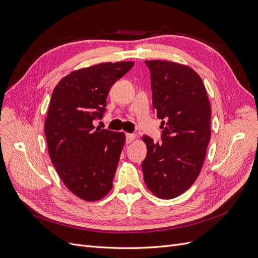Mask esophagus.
<instances>
[{
  "instance_id": "obj_1",
  "label": "esophagus",
  "mask_w": 258,
  "mask_h": 258,
  "mask_svg": "<svg viewBox=\"0 0 258 258\" xmlns=\"http://www.w3.org/2000/svg\"><path fill=\"white\" fill-rule=\"evenodd\" d=\"M136 139V136L134 134H126V142L131 143Z\"/></svg>"
}]
</instances>
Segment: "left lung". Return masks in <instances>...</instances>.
Wrapping results in <instances>:
<instances>
[{
  "instance_id": "obj_1",
  "label": "left lung",
  "mask_w": 258,
  "mask_h": 258,
  "mask_svg": "<svg viewBox=\"0 0 258 258\" xmlns=\"http://www.w3.org/2000/svg\"><path fill=\"white\" fill-rule=\"evenodd\" d=\"M151 71L153 107L161 121V141L142 139L144 182L161 199H173L196 181L211 138V106L201 77L171 61H145Z\"/></svg>"
}]
</instances>
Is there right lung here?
I'll return each instance as SVG.
<instances>
[{"instance_id":"obj_1","label":"right lung","mask_w":258,"mask_h":258,"mask_svg":"<svg viewBox=\"0 0 258 258\" xmlns=\"http://www.w3.org/2000/svg\"><path fill=\"white\" fill-rule=\"evenodd\" d=\"M134 64L105 62L76 70L52 91L45 120L49 157L62 182L86 201L100 200L113 187L126 137L92 122L102 118L108 91Z\"/></svg>"}]
</instances>
